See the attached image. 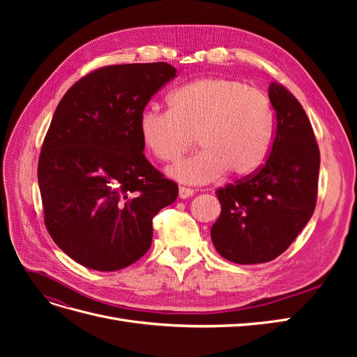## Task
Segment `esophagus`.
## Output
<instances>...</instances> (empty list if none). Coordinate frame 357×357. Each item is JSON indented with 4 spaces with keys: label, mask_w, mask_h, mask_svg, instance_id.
<instances>
[{
    "label": "esophagus",
    "mask_w": 357,
    "mask_h": 357,
    "mask_svg": "<svg viewBox=\"0 0 357 357\" xmlns=\"http://www.w3.org/2000/svg\"><path fill=\"white\" fill-rule=\"evenodd\" d=\"M192 195H193V189L185 188V186H180V188H178V197H180L181 199H186V198H189V197H192Z\"/></svg>",
    "instance_id": "esophagus-1"
}]
</instances>
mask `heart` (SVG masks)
<instances>
[{"label":"heart","mask_w":357,"mask_h":357,"mask_svg":"<svg viewBox=\"0 0 357 357\" xmlns=\"http://www.w3.org/2000/svg\"><path fill=\"white\" fill-rule=\"evenodd\" d=\"M138 131L147 152L171 162L195 144L201 152L181 159L168 174L204 185L225 171L247 177L261 168L273 143L274 113L268 96L240 80L207 77L183 84L169 95V109L149 105L139 113Z\"/></svg>","instance_id":"1"}]
</instances>
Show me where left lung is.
Returning a JSON list of instances; mask_svg holds the SVG:
<instances>
[{"mask_svg": "<svg viewBox=\"0 0 357 357\" xmlns=\"http://www.w3.org/2000/svg\"><path fill=\"white\" fill-rule=\"evenodd\" d=\"M268 93L275 132L265 164L215 190L222 213L211 228L213 244L241 265L269 262L286 252L317 202L320 152L305 110L277 80Z\"/></svg>", "mask_w": 357, "mask_h": 357, "instance_id": "obj_1", "label": "left lung"}]
</instances>
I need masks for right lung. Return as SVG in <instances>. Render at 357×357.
I'll return each instance as SVG.
<instances>
[{
	"mask_svg": "<svg viewBox=\"0 0 357 357\" xmlns=\"http://www.w3.org/2000/svg\"><path fill=\"white\" fill-rule=\"evenodd\" d=\"M167 62L107 66L75 82L41 146L38 186L56 245L96 271H117L152 244L153 218L178 186L146 159L138 117L176 77Z\"/></svg>",
	"mask_w": 357,
	"mask_h": 357,
	"instance_id": "right-lung-1",
	"label": "right lung"
}]
</instances>
